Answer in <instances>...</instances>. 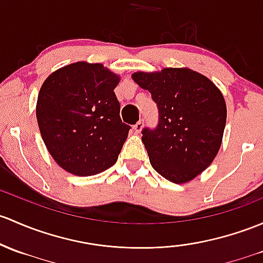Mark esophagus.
<instances>
[{"instance_id": "obj_1", "label": "esophagus", "mask_w": 263, "mask_h": 263, "mask_svg": "<svg viewBox=\"0 0 263 263\" xmlns=\"http://www.w3.org/2000/svg\"><path fill=\"white\" fill-rule=\"evenodd\" d=\"M142 127H143V120H140L139 122H137V123L134 126L135 132H136V134H140L141 129H142Z\"/></svg>"}]
</instances>
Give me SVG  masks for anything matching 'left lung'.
<instances>
[{"label": "left lung", "instance_id": "obj_1", "mask_svg": "<svg viewBox=\"0 0 263 263\" xmlns=\"http://www.w3.org/2000/svg\"><path fill=\"white\" fill-rule=\"evenodd\" d=\"M132 78L151 93L159 110L157 126L141 131L151 165L175 184L192 180L219 151L227 120L223 95L206 77L186 68L139 71Z\"/></svg>", "mask_w": 263, "mask_h": 263}]
</instances>
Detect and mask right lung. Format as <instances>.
Instances as JSON below:
<instances>
[{
	"instance_id": "1",
	"label": "right lung",
	"mask_w": 263,
	"mask_h": 263,
	"mask_svg": "<svg viewBox=\"0 0 263 263\" xmlns=\"http://www.w3.org/2000/svg\"><path fill=\"white\" fill-rule=\"evenodd\" d=\"M118 82L102 64L79 62L54 71L41 85L36 104L41 137L68 173L96 175L117 161L131 128L121 120Z\"/></svg>"
}]
</instances>
